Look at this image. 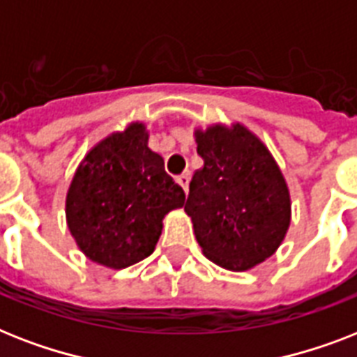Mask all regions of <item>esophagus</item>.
Listing matches in <instances>:
<instances>
[{
  "mask_svg": "<svg viewBox=\"0 0 357 357\" xmlns=\"http://www.w3.org/2000/svg\"><path fill=\"white\" fill-rule=\"evenodd\" d=\"M176 182H178V184L182 186V190L188 193V190H190V175H188V173H184V175L176 176Z\"/></svg>",
  "mask_w": 357,
  "mask_h": 357,
  "instance_id": "obj_1",
  "label": "esophagus"
}]
</instances>
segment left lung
I'll list each match as a JSON object with an SVG mask.
<instances>
[{
	"label": "left lung",
	"mask_w": 357,
	"mask_h": 357,
	"mask_svg": "<svg viewBox=\"0 0 357 357\" xmlns=\"http://www.w3.org/2000/svg\"><path fill=\"white\" fill-rule=\"evenodd\" d=\"M201 169L184 212L210 261L228 271L255 269L275 255L291 225V195L269 147L243 123L193 130Z\"/></svg>",
	"instance_id": "obj_1"
}]
</instances>
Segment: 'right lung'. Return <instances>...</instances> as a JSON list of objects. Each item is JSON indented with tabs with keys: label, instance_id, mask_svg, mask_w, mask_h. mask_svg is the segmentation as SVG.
Segmentation results:
<instances>
[{
	"label": "right lung",
	"instance_id": "right-lung-1",
	"mask_svg": "<svg viewBox=\"0 0 357 357\" xmlns=\"http://www.w3.org/2000/svg\"><path fill=\"white\" fill-rule=\"evenodd\" d=\"M186 195L149 147L144 121L114 130L79 162L66 192V225L88 259L125 269L153 255L164 218Z\"/></svg>",
	"mask_w": 357,
	"mask_h": 357
}]
</instances>
